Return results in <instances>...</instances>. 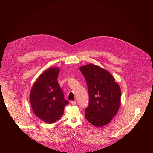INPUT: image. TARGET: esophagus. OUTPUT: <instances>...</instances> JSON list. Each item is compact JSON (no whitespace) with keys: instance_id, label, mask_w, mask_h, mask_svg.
I'll return each instance as SVG.
<instances>
[{"instance_id":"34e87169","label":"esophagus","mask_w":153,"mask_h":153,"mask_svg":"<svg viewBox=\"0 0 153 153\" xmlns=\"http://www.w3.org/2000/svg\"><path fill=\"white\" fill-rule=\"evenodd\" d=\"M71 103L73 105H76V100L71 101Z\"/></svg>"}]
</instances>
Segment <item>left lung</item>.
<instances>
[{
	"instance_id": "obj_1",
	"label": "left lung",
	"mask_w": 153,
	"mask_h": 153,
	"mask_svg": "<svg viewBox=\"0 0 153 153\" xmlns=\"http://www.w3.org/2000/svg\"><path fill=\"white\" fill-rule=\"evenodd\" d=\"M80 70L86 80L90 99L85 110V117L96 126L107 125L120 107V86L110 73L96 65H84Z\"/></svg>"
}]
</instances>
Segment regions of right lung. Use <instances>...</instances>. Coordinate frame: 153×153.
<instances>
[{"label": "right lung", "mask_w": 153, "mask_h": 153, "mask_svg": "<svg viewBox=\"0 0 153 153\" xmlns=\"http://www.w3.org/2000/svg\"><path fill=\"white\" fill-rule=\"evenodd\" d=\"M59 68L51 67L40 75L31 90L30 99L35 115L48 123L57 121L68 101L57 82Z\"/></svg>", "instance_id": "1"}]
</instances>
